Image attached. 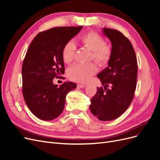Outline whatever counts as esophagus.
Returning <instances> with one entry per match:
<instances>
[{
  "instance_id": "obj_1",
  "label": "esophagus",
  "mask_w": 160,
  "mask_h": 160,
  "mask_svg": "<svg viewBox=\"0 0 160 160\" xmlns=\"http://www.w3.org/2000/svg\"><path fill=\"white\" fill-rule=\"evenodd\" d=\"M77 86H78V88H83L86 85L85 84H78L77 85Z\"/></svg>"
}]
</instances>
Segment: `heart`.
<instances>
[{"label": "heart", "instance_id": "obj_1", "mask_svg": "<svg viewBox=\"0 0 160 160\" xmlns=\"http://www.w3.org/2000/svg\"><path fill=\"white\" fill-rule=\"evenodd\" d=\"M81 43L91 51V59H93L99 66L105 67L109 64L113 54V49L108 43L105 42L103 37L95 31L83 34L79 38ZM76 53V45L73 41L67 42L62 50V57L67 64L74 61ZM98 71L93 62L78 63L71 67L68 71L69 78L76 82L88 81Z\"/></svg>", "mask_w": 160, "mask_h": 160}]
</instances>
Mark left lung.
Wrapping results in <instances>:
<instances>
[{
  "instance_id": "8db88e82",
  "label": "left lung",
  "mask_w": 160,
  "mask_h": 160,
  "mask_svg": "<svg viewBox=\"0 0 160 160\" xmlns=\"http://www.w3.org/2000/svg\"><path fill=\"white\" fill-rule=\"evenodd\" d=\"M103 32L111 42L113 54L108 67L98 75L104 89L97 88L90 109L99 120L111 121L122 115L133 99L138 61L132 43L122 32L108 28Z\"/></svg>"
}]
</instances>
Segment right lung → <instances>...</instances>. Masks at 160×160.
Here are the masks:
<instances>
[{
    "mask_svg": "<svg viewBox=\"0 0 160 160\" xmlns=\"http://www.w3.org/2000/svg\"><path fill=\"white\" fill-rule=\"evenodd\" d=\"M83 26L59 27L41 32L31 42L22 67V95L37 118L51 121L63 111L67 94L77 88L64 82L59 88L53 79L64 74L62 48Z\"/></svg>",
    "mask_w": 160,
    "mask_h": 160,
    "instance_id": "1",
    "label": "right lung"
}]
</instances>
